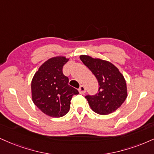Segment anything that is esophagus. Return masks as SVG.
Returning a JSON list of instances; mask_svg holds the SVG:
<instances>
[{
    "instance_id": "34e87169",
    "label": "esophagus",
    "mask_w": 154,
    "mask_h": 154,
    "mask_svg": "<svg viewBox=\"0 0 154 154\" xmlns=\"http://www.w3.org/2000/svg\"><path fill=\"white\" fill-rule=\"evenodd\" d=\"M79 91L81 94H84L85 93H86V88H85V86H83V85H81L80 88H79Z\"/></svg>"
}]
</instances>
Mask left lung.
<instances>
[{
	"instance_id": "left-lung-1",
	"label": "left lung",
	"mask_w": 154,
	"mask_h": 154,
	"mask_svg": "<svg viewBox=\"0 0 154 154\" xmlns=\"http://www.w3.org/2000/svg\"><path fill=\"white\" fill-rule=\"evenodd\" d=\"M80 59L97 79L99 89L95 96H86L91 109L100 115L113 113L123 103L128 96L126 82L119 68L111 62L88 55Z\"/></svg>"
}]
</instances>
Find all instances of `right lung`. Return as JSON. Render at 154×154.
<instances>
[{"label": "right lung", "mask_w": 154, "mask_h": 154, "mask_svg": "<svg viewBox=\"0 0 154 154\" xmlns=\"http://www.w3.org/2000/svg\"><path fill=\"white\" fill-rule=\"evenodd\" d=\"M69 58L52 57L43 63L31 81V98L38 109L51 117L65 116L71 108V100L79 94L77 89L68 85V78L62 72Z\"/></svg>", "instance_id": "1"}]
</instances>
